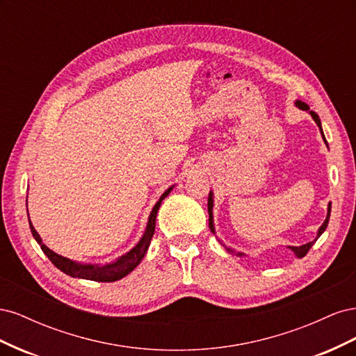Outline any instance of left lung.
<instances>
[{"label":"left lung","instance_id":"1","mask_svg":"<svg viewBox=\"0 0 356 356\" xmlns=\"http://www.w3.org/2000/svg\"><path fill=\"white\" fill-rule=\"evenodd\" d=\"M294 105L297 106V108H300V110H303V111H307L310 115H312V118H314L315 120V123L318 124V127H319V132H321V135H322V139H324V143H325V145L328 147V144H327V139H325V135H324V131H322V124H321V120H319V115L315 113V111H312L310 108H309V105L306 104V102H303V101H300V99H296L294 101ZM208 212H209V229H211V232L213 233V234H217V232H215V224H213V191L211 190L209 191V197H208ZM330 213H331V202L328 203V208H327V217H325V221L322 222V225L321 227L318 229V233H316V238L312 241V242H307V243H305V245H300V246H288V250L289 251H293V254L296 255V258H303L306 254H307V251L310 250L312 246H314V243L319 239V236L325 232V229H327V225H328V221H330ZM218 239V238H217ZM218 242L225 248V251H227L229 254H232V255H236V257H246V254L245 252H236L234 250H232V248H229V246H225L220 239H218Z\"/></svg>","mask_w":356,"mask_h":356}]
</instances>
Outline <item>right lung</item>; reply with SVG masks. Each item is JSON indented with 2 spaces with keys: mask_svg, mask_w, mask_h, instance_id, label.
<instances>
[{
  "mask_svg": "<svg viewBox=\"0 0 356 356\" xmlns=\"http://www.w3.org/2000/svg\"><path fill=\"white\" fill-rule=\"evenodd\" d=\"M175 184L170 186L163 195L160 196V199L156 202V204L153 207L152 212H149V217L147 221V227L144 234L141 236V239L138 241V243L132 248L131 251H127L126 254H123L122 257L115 258L114 261H110L106 264H92V263H80V261H74L70 260L67 257H62L56 252H53L50 248H47L44 243H42L41 236L37 233V230L32 225L31 220H29V229L34 239L37 241V243L41 246L42 252H44L49 260L55 264L60 272H63L68 276L72 277H79V279H88V281H96V282H115L118 279H122L124 276H127L131 273L135 267H138V264L144 260V257L148 251V246L152 243V238L154 234V229H156V217H157V211L160 208L161 202L166 196H169V193L174 190ZM26 212H28V197H26ZM29 217V215H28Z\"/></svg>",
  "mask_w": 356,
  "mask_h": 356,
  "instance_id": "right-lung-1",
  "label": "right lung"
}]
</instances>
